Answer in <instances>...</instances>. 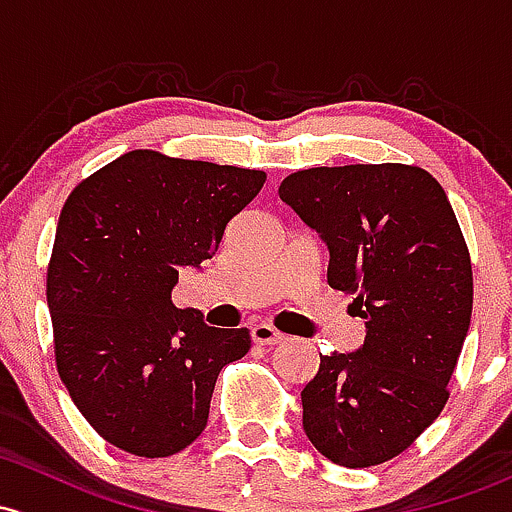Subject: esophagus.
Here are the masks:
<instances>
[{
	"instance_id": "1",
	"label": "esophagus",
	"mask_w": 512,
	"mask_h": 512,
	"mask_svg": "<svg viewBox=\"0 0 512 512\" xmlns=\"http://www.w3.org/2000/svg\"><path fill=\"white\" fill-rule=\"evenodd\" d=\"M252 341L260 346H274V343L284 341V333H279L272 324H255L252 326Z\"/></svg>"
}]
</instances>
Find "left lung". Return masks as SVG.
<instances>
[{"label": "left lung", "mask_w": 512, "mask_h": 512, "mask_svg": "<svg viewBox=\"0 0 512 512\" xmlns=\"http://www.w3.org/2000/svg\"><path fill=\"white\" fill-rule=\"evenodd\" d=\"M279 198L328 250V287L353 294L365 341L324 353L301 390L304 432L328 461L402 454L449 400L471 326V257L444 188L405 164L297 171Z\"/></svg>", "instance_id": "8db88e82"}]
</instances>
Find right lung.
<instances>
[{
  "label": "right lung",
  "instance_id": "right-lung-1",
  "mask_svg": "<svg viewBox=\"0 0 512 512\" xmlns=\"http://www.w3.org/2000/svg\"><path fill=\"white\" fill-rule=\"evenodd\" d=\"M265 171L122 154L75 186L48 265L56 365L90 427L134 456H171L206 429L218 373L250 351L247 328L179 309L184 267L201 270Z\"/></svg>",
  "mask_w": 512,
  "mask_h": 512
}]
</instances>
